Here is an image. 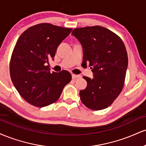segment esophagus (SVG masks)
<instances>
[{"instance_id":"34e87169","label":"esophagus","mask_w":146,"mask_h":146,"mask_svg":"<svg viewBox=\"0 0 146 146\" xmlns=\"http://www.w3.org/2000/svg\"><path fill=\"white\" fill-rule=\"evenodd\" d=\"M80 75H75V74H73L72 75V78L73 79H77V78H80Z\"/></svg>"}]
</instances>
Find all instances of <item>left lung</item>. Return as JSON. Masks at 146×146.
Wrapping results in <instances>:
<instances>
[{"instance_id":"1","label":"left lung","mask_w":146,"mask_h":146,"mask_svg":"<svg viewBox=\"0 0 146 146\" xmlns=\"http://www.w3.org/2000/svg\"><path fill=\"white\" fill-rule=\"evenodd\" d=\"M72 35L83 47L82 65L89 64L94 78L80 90L81 101L87 108L99 110L108 108L121 93L128 67V54L119 36L101 26L76 28Z\"/></svg>"}]
</instances>
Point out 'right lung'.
<instances>
[{
    "label": "right lung",
    "instance_id": "obj_1",
    "mask_svg": "<svg viewBox=\"0 0 146 146\" xmlns=\"http://www.w3.org/2000/svg\"><path fill=\"white\" fill-rule=\"evenodd\" d=\"M71 31V28L40 23L28 28L18 38L10 60V76L19 94L30 104L44 107L54 103L71 81L69 72L51 73L47 65Z\"/></svg>",
    "mask_w": 146,
    "mask_h": 146
}]
</instances>
